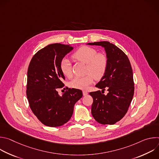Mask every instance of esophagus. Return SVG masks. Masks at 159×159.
<instances>
[{
  "label": "esophagus",
  "instance_id": "obj_1",
  "mask_svg": "<svg viewBox=\"0 0 159 159\" xmlns=\"http://www.w3.org/2000/svg\"><path fill=\"white\" fill-rule=\"evenodd\" d=\"M82 93H83V95L85 96H87L88 94V93L87 91H85V90H84V91H82Z\"/></svg>",
  "mask_w": 159,
  "mask_h": 159
}]
</instances>
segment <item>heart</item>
Returning a JSON list of instances; mask_svg holds the SVG:
<instances>
[{
	"mask_svg": "<svg viewBox=\"0 0 159 159\" xmlns=\"http://www.w3.org/2000/svg\"><path fill=\"white\" fill-rule=\"evenodd\" d=\"M72 58L82 63H85L86 75L76 77L70 83L71 87L85 90L94 82V78L101 79L105 75L108 66V58L104 53H98L93 47L83 46L77 50L72 55ZM60 69L63 75L70 78L72 76V66L70 60L63 58L60 63Z\"/></svg>",
	"mask_w": 159,
	"mask_h": 159,
	"instance_id": "1",
	"label": "heart"
}]
</instances>
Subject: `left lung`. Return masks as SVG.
Listing matches in <instances>:
<instances>
[{"instance_id": "8db88e82", "label": "left lung", "mask_w": 159, "mask_h": 159, "mask_svg": "<svg viewBox=\"0 0 159 159\" xmlns=\"http://www.w3.org/2000/svg\"><path fill=\"white\" fill-rule=\"evenodd\" d=\"M105 48L108 58L107 71L96 87L107 89V95L101 90L91 92L93 98L91 112L96 121L102 125H114L126 115L134 95L133 70L127 55L109 41L89 43Z\"/></svg>"}]
</instances>
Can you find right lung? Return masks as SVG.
<instances>
[{
    "instance_id": "right-lung-1",
    "label": "right lung",
    "mask_w": 159,
    "mask_h": 159,
    "mask_svg": "<svg viewBox=\"0 0 159 159\" xmlns=\"http://www.w3.org/2000/svg\"><path fill=\"white\" fill-rule=\"evenodd\" d=\"M73 48L61 43L50 44L37 52L30 63L27 98L34 115L46 126L57 127L69 121L75 102L82 97L80 89L67 87L61 96L57 90L64 86L60 63Z\"/></svg>"
}]
</instances>
